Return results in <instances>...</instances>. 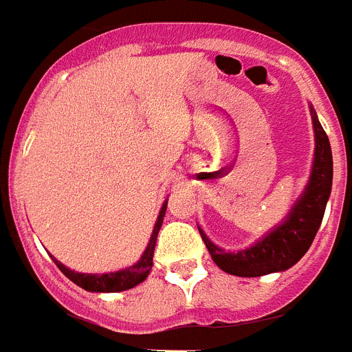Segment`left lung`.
Here are the masks:
<instances>
[{
    "label": "left lung",
    "instance_id": "obj_1",
    "mask_svg": "<svg viewBox=\"0 0 352 352\" xmlns=\"http://www.w3.org/2000/svg\"><path fill=\"white\" fill-rule=\"evenodd\" d=\"M313 125L316 134V153H314V165L311 179L303 196L300 198L289 218L283 221L271 234H267L251 249L232 252H225L216 247L212 241L199 229L201 240L209 249V254L221 271L234 274V276H263L271 272L285 271L292 267L313 243L314 236L318 232L320 223L323 220L325 205H327L331 185H333V154L331 143L323 131L322 123L313 111Z\"/></svg>",
    "mask_w": 352,
    "mask_h": 352
}]
</instances>
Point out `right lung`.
I'll list each match as a JSON object with an SVG mask.
<instances>
[{
  "instance_id": "add662e5",
  "label": "right lung",
  "mask_w": 352,
  "mask_h": 352,
  "mask_svg": "<svg viewBox=\"0 0 352 352\" xmlns=\"http://www.w3.org/2000/svg\"><path fill=\"white\" fill-rule=\"evenodd\" d=\"M165 209H167V201L163 204L162 210H160L158 221L154 225L153 236H151V241H148L147 249L143 252L142 260L134 263L132 267H127L123 271L118 272H109V274H81V272H74L67 269L63 263L54 260V263L58 265L65 276L69 278L70 282H74L76 285H80L81 289L92 292H120V291H127V289H132L138 283H142L147 274L151 272V267H153V256H154V247H156V238H158L160 227H162L163 216H165Z\"/></svg>"
}]
</instances>
